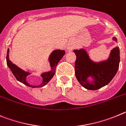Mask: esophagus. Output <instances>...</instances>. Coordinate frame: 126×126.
<instances>
[{
  "mask_svg": "<svg viewBox=\"0 0 126 126\" xmlns=\"http://www.w3.org/2000/svg\"><path fill=\"white\" fill-rule=\"evenodd\" d=\"M68 49L69 51H71V49H72V47H68Z\"/></svg>",
  "mask_w": 126,
  "mask_h": 126,
  "instance_id": "1",
  "label": "esophagus"
}]
</instances>
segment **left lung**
I'll return each mask as SVG.
<instances>
[{
  "mask_svg": "<svg viewBox=\"0 0 126 126\" xmlns=\"http://www.w3.org/2000/svg\"><path fill=\"white\" fill-rule=\"evenodd\" d=\"M113 41L117 42L114 37ZM77 59L75 72L77 80L86 89L96 90L107 85L118 71L120 63V51L116 46L111 50L106 60L99 62L91 60L87 51L83 48L75 49ZM91 78V80L89 79Z\"/></svg>",
  "mask_w": 126,
  "mask_h": 126,
  "instance_id": "8db88e82",
  "label": "left lung"
}]
</instances>
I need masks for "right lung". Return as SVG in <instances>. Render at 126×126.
I'll return each mask as SVG.
<instances>
[{"mask_svg":"<svg viewBox=\"0 0 126 126\" xmlns=\"http://www.w3.org/2000/svg\"><path fill=\"white\" fill-rule=\"evenodd\" d=\"M65 54V51L61 50V49H55L49 55L48 58V61H49V65L51 67V70L46 72H43L41 74V77L43 78V81L41 84L38 85H32L29 84L27 81L26 78L28 75L31 74V72L28 70V71H25L22 70L21 68L18 67L16 64H14L9 59V49L8 48L7 53V64L8 67L9 68L10 70L12 71V74L14 75L17 80H18L20 82L22 83L23 84L26 85V86L31 88H39V87H43L46 85L47 83L49 82L54 76L55 73V70L56 67L57 66L58 62L60 61L63 56Z\"/></svg>","mask_w":126,"mask_h":126,"instance_id":"1","label":"right lung"}]
</instances>
